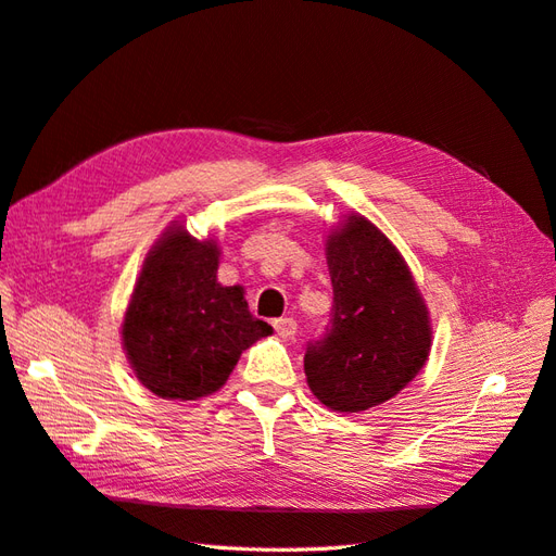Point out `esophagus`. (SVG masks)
I'll return each instance as SVG.
<instances>
[{
  "instance_id": "1",
  "label": "esophagus",
  "mask_w": 556,
  "mask_h": 556,
  "mask_svg": "<svg viewBox=\"0 0 556 556\" xmlns=\"http://www.w3.org/2000/svg\"><path fill=\"white\" fill-rule=\"evenodd\" d=\"M274 329H276L280 339H292V336L296 333V319L294 317H280L274 323Z\"/></svg>"
}]
</instances>
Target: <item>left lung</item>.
I'll list each match as a JSON object with an SVG mask.
<instances>
[{"instance_id":"obj_1","label":"left lung","mask_w":556,"mask_h":556,"mask_svg":"<svg viewBox=\"0 0 556 556\" xmlns=\"http://www.w3.org/2000/svg\"><path fill=\"white\" fill-rule=\"evenodd\" d=\"M333 308L304 371L319 403L362 413L394 399L429 359L431 317L399 248L359 213L327 233Z\"/></svg>"}]
</instances>
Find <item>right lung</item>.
<instances>
[{"instance_id": "1", "label": "right lung", "mask_w": 556, "mask_h": 556, "mask_svg": "<svg viewBox=\"0 0 556 556\" xmlns=\"http://www.w3.org/2000/svg\"><path fill=\"white\" fill-rule=\"evenodd\" d=\"M220 245L182 223L148 250L123 319V350L146 390L197 401L220 390L241 352L271 336L252 317L241 285L217 282Z\"/></svg>"}]
</instances>
